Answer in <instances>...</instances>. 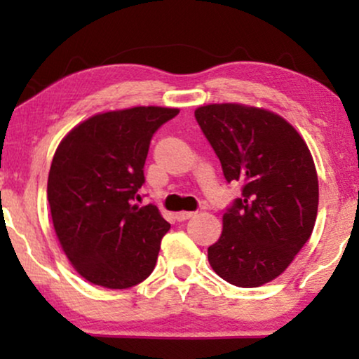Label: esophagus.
<instances>
[{"mask_svg": "<svg viewBox=\"0 0 359 359\" xmlns=\"http://www.w3.org/2000/svg\"><path fill=\"white\" fill-rule=\"evenodd\" d=\"M196 212H191V210H181V212H176V219H178V222H184V220H188L193 217Z\"/></svg>", "mask_w": 359, "mask_h": 359, "instance_id": "34e87169", "label": "esophagus"}]
</instances>
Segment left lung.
Listing matches in <instances>:
<instances>
[{"instance_id":"obj_1","label":"left lung","mask_w":359,"mask_h":359,"mask_svg":"<svg viewBox=\"0 0 359 359\" xmlns=\"http://www.w3.org/2000/svg\"><path fill=\"white\" fill-rule=\"evenodd\" d=\"M194 116L227 183L242 189L225 210L209 263L233 286H262L291 264L313 230L318 180L312 155L274 112L227 102L201 106Z\"/></svg>"}]
</instances>
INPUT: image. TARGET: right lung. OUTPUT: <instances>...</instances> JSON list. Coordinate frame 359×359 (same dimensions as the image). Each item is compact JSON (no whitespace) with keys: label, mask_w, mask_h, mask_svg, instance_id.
Returning <instances> with one entry per match:
<instances>
[{"label":"right lung","mask_w":359,"mask_h":359,"mask_svg":"<svg viewBox=\"0 0 359 359\" xmlns=\"http://www.w3.org/2000/svg\"><path fill=\"white\" fill-rule=\"evenodd\" d=\"M178 112L156 106L104 112L58 145L47 183L53 229L90 283L127 289L154 271L170 224L156 205L137 201L151 137Z\"/></svg>","instance_id":"1"}]
</instances>
